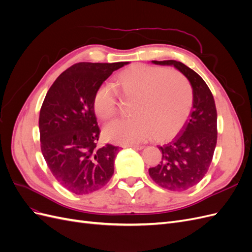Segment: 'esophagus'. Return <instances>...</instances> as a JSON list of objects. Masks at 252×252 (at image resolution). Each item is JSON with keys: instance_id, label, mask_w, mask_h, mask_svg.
Wrapping results in <instances>:
<instances>
[{"instance_id": "obj_1", "label": "esophagus", "mask_w": 252, "mask_h": 252, "mask_svg": "<svg viewBox=\"0 0 252 252\" xmlns=\"http://www.w3.org/2000/svg\"><path fill=\"white\" fill-rule=\"evenodd\" d=\"M133 148V149H136V150H141L144 148V146H142V145H124V148Z\"/></svg>"}]
</instances>
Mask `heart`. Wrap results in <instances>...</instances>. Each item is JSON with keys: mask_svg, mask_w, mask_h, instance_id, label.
Instances as JSON below:
<instances>
[{"mask_svg": "<svg viewBox=\"0 0 252 252\" xmlns=\"http://www.w3.org/2000/svg\"><path fill=\"white\" fill-rule=\"evenodd\" d=\"M116 88L122 98L133 101L132 118L111 122L103 130L106 140L117 144L141 143L152 135L157 141H168L181 131L192 109L190 83L178 71L165 67L133 64L119 73ZM118 109L116 90L110 84H103L94 97L96 117L110 120Z\"/></svg>", "mask_w": 252, "mask_h": 252, "instance_id": "obj_1", "label": "heart"}]
</instances>
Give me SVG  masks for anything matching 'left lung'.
Masks as SVG:
<instances>
[{
  "label": "left lung",
  "mask_w": 252,
  "mask_h": 252,
  "mask_svg": "<svg viewBox=\"0 0 252 252\" xmlns=\"http://www.w3.org/2000/svg\"><path fill=\"white\" fill-rule=\"evenodd\" d=\"M157 65L174 66L191 84L193 105L190 118L175 138L158 146L162 158L149 168V175L158 186L171 191H184L196 185L207 173L217 146V108L205 81L178 61H152Z\"/></svg>",
  "instance_id": "left-lung-1"
}]
</instances>
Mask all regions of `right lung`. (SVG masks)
<instances>
[{"label":"right lung","instance_id":"1","mask_svg":"<svg viewBox=\"0 0 252 252\" xmlns=\"http://www.w3.org/2000/svg\"><path fill=\"white\" fill-rule=\"evenodd\" d=\"M128 62H81L53 82L40 110L41 150L53 177L75 194L104 187L114 171L119 147L98 148L100 128L94 110L95 91Z\"/></svg>","mask_w":252,"mask_h":252}]
</instances>
